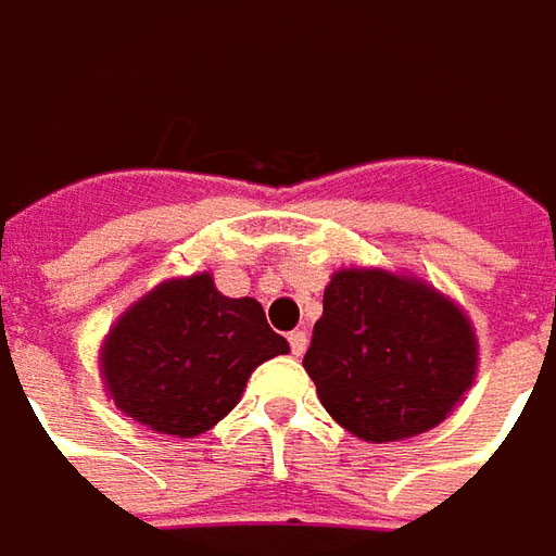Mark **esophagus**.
<instances>
[{
	"instance_id": "1",
	"label": "esophagus",
	"mask_w": 556,
	"mask_h": 556,
	"mask_svg": "<svg viewBox=\"0 0 556 556\" xmlns=\"http://www.w3.org/2000/svg\"><path fill=\"white\" fill-rule=\"evenodd\" d=\"M289 348H292V354L301 356L307 351V332L304 329H295L292 336H289Z\"/></svg>"
}]
</instances>
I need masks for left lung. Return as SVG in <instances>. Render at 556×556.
I'll use <instances>...</instances> for the list:
<instances>
[{
  "mask_svg": "<svg viewBox=\"0 0 556 556\" xmlns=\"http://www.w3.org/2000/svg\"><path fill=\"white\" fill-rule=\"evenodd\" d=\"M304 369L326 412L369 443L437 428L477 372V338L450 298L388 270H338Z\"/></svg>",
  "mask_w": 556,
  "mask_h": 556,
  "instance_id": "left-lung-1",
  "label": "left lung"
}]
</instances>
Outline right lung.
<instances>
[{
    "label": "right lung",
    "instance_id": "1",
    "mask_svg": "<svg viewBox=\"0 0 556 556\" xmlns=\"http://www.w3.org/2000/svg\"><path fill=\"white\" fill-rule=\"evenodd\" d=\"M289 354L255 298H227L208 274L168 279L128 307L104 341L113 403L150 431L197 437L240 403L255 366Z\"/></svg>",
    "mask_w": 556,
    "mask_h": 556
}]
</instances>
